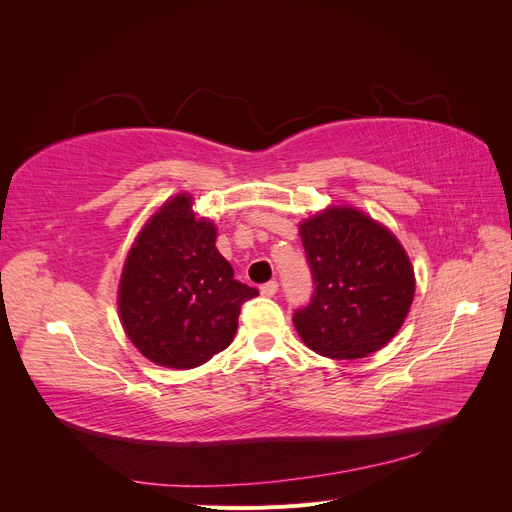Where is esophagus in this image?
Wrapping results in <instances>:
<instances>
[{"mask_svg": "<svg viewBox=\"0 0 512 512\" xmlns=\"http://www.w3.org/2000/svg\"><path fill=\"white\" fill-rule=\"evenodd\" d=\"M277 288H280V284H277L275 280H271V282H267V284H262V286H260V292L265 294V297H273V294L277 292Z\"/></svg>", "mask_w": 512, "mask_h": 512, "instance_id": "1", "label": "esophagus"}]
</instances>
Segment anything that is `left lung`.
Segmentation results:
<instances>
[{
  "label": "left lung",
  "mask_w": 512,
  "mask_h": 512,
  "mask_svg": "<svg viewBox=\"0 0 512 512\" xmlns=\"http://www.w3.org/2000/svg\"><path fill=\"white\" fill-rule=\"evenodd\" d=\"M314 292L292 316L303 344L329 359H361L391 342L414 297V271L393 232L342 207L301 224Z\"/></svg>",
  "instance_id": "8db88e82"
}]
</instances>
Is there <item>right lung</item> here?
Returning a JSON list of instances; mask_svg holds the SVG:
<instances>
[{"mask_svg":"<svg viewBox=\"0 0 512 512\" xmlns=\"http://www.w3.org/2000/svg\"><path fill=\"white\" fill-rule=\"evenodd\" d=\"M258 290L235 280L215 247V226L194 220L179 194L153 215L128 254L119 316L149 361L192 369L228 348L245 301Z\"/></svg>","mask_w":512,"mask_h":512,"instance_id":"right-lung-1","label":"right lung"}]
</instances>
